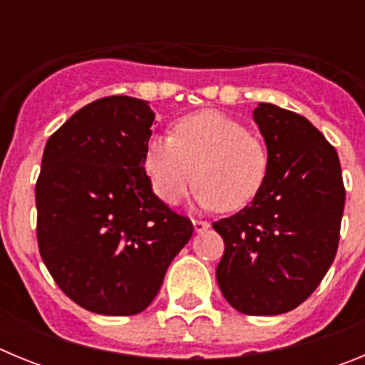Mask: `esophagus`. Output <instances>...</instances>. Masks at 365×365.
Here are the masks:
<instances>
[{"instance_id":"1","label":"esophagus","mask_w":365,"mask_h":365,"mask_svg":"<svg viewBox=\"0 0 365 365\" xmlns=\"http://www.w3.org/2000/svg\"><path fill=\"white\" fill-rule=\"evenodd\" d=\"M193 228H195V232H205L206 228L210 227V222L208 221H202V219H193Z\"/></svg>"}]
</instances>
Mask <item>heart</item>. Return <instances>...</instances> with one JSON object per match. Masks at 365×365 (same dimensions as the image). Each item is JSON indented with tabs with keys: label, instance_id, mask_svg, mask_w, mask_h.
I'll use <instances>...</instances> for the list:
<instances>
[{
	"label": "heart",
	"instance_id": "heart-1",
	"mask_svg": "<svg viewBox=\"0 0 365 365\" xmlns=\"http://www.w3.org/2000/svg\"><path fill=\"white\" fill-rule=\"evenodd\" d=\"M151 190L179 205L195 179L202 208L241 210L263 192L270 172L265 143L225 113L197 111L179 118L170 135L153 137L144 151Z\"/></svg>",
	"mask_w": 365,
	"mask_h": 365
}]
</instances>
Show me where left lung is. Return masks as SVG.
I'll use <instances>...</instances> for the list:
<instances>
[{
  "instance_id": "8db88e82",
  "label": "left lung",
  "mask_w": 365,
  "mask_h": 365,
  "mask_svg": "<svg viewBox=\"0 0 365 365\" xmlns=\"http://www.w3.org/2000/svg\"><path fill=\"white\" fill-rule=\"evenodd\" d=\"M270 172L263 192L212 222L225 241L215 278L235 311L283 314L320 285L340 241L346 205L338 153L305 117L272 104L254 109Z\"/></svg>"
}]
</instances>
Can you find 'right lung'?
I'll list each match as a JSON object with an SVG mask.
<instances>
[{"label": "right lung", "instance_id": "add662e5", "mask_svg": "<svg viewBox=\"0 0 365 365\" xmlns=\"http://www.w3.org/2000/svg\"><path fill=\"white\" fill-rule=\"evenodd\" d=\"M155 113L115 95L49 137L36 180L40 256L56 285L96 314L143 312L193 225L151 190L144 151Z\"/></svg>", "mask_w": 365, "mask_h": 365}]
</instances>
